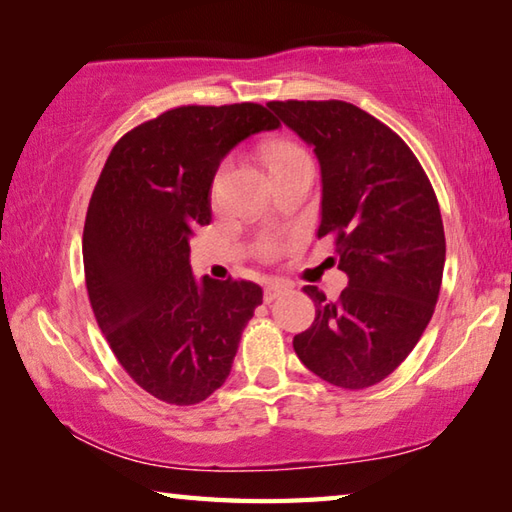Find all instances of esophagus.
Listing matches in <instances>:
<instances>
[{"label": "esophagus", "mask_w": 512, "mask_h": 512, "mask_svg": "<svg viewBox=\"0 0 512 512\" xmlns=\"http://www.w3.org/2000/svg\"><path fill=\"white\" fill-rule=\"evenodd\" d=\"M282 291H287V284H282V282L266 284V289H264V302H273L277 296H280Z\"/></svg>", "instance_id": "obj_1"}]
</instances>
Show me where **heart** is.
I'll list each match as a JSON object with an SVG mask.
<instances>
[{
  "instance_id": "heart-1",
  "label": "heart",
  "mask_w": 512,
  "mask_h": 512,
  "mask_svg": "<svg viewBox=\"0 0 512 512\" xmlns=\"http://www.w3.org/2000/svg\"><path fill=\"white\" fill-rule=\"evenodd\" d=\"M262 153H264L266 169L271 176L287 171V169H293V167H300V164H311V158L307 155V151L291 140H271L268 144H264ZM280 250H282V246L275 244V241H268V244H264L266 255H277Z\"/></svg>"
}]
</instances>
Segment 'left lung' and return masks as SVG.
I'll use <instances>...</instances> for the list:
<instances>
[{
  "label": "left lung",
  "instance_id": "8db88e82",
  "mask_svg": "<svg viewBox=\"0 0 512 512\" xmlns=\"http://www.w3.org/2000/svg\"><path fill=\"white\" fill-rule=\"evenodd\" d=\"M314 146L323 180L318 237L334 235L348 287L293 336L305 366L329 384L359 391L379 384L420 341L445 268L440 207L418 158L386 124L345 101L266 103Z\"/></svg>",
  "mask_w": 512,
  "mask_h": 512
}]
</instances>
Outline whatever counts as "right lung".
<instances>
[{
  "instance_id": "add662e5",
  "label": "right lung",
  "mask_w": 512,
  "mask_h": 512,
  "mask_svg": "<svg viewBox=\"0 0 512 512\" xmlns=\"http://www.w3.org/2000/svg\"><path fill=\"white\" fill-rule=\"evenodd\" d=\"M277 126L259 103L173 108L121 137L94 187L83 228L94 318L121 368L162 402L198 404L223 386L262 305L255 282H196L189 239L212 221L221 160Z\"/></svg>"
}]
</instances>
